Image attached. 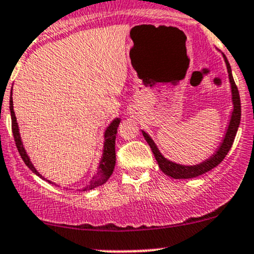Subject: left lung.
Listing matches in <instances>:
<instances>
[{"label": "left lung", "mask_w": 254, "mask_h": 254, "mask_svg": "<svg viewBox=\"0 0 254 254\" xmlns=\"http://www.w3.org/2000/svg\"><path fill=\"white\" fill-rule=\"evenodd\" d=\"M223 59H224L225 66H227V71H228V77H229L233 111H231L230 113L229 123H228V127L227 129H225L224 136H223L222 141L219 142L217 149L214 150L210 157L205 159V160H202L201 163L195 164V165H182V164L175 163V161L170 160V159L164 157V155L161 154L160 150H159L157 144H155V142L153 141V138L150 137L146 131L142 130V135H143L144 140L147 141V143L149 144L150 149H152L153 154H154L155 160H157L159 168H160L161 171H163L166 176L175 178V180H187V178H194V177L200 176V175H204L206 172L210 171V170L216 168L218 164H221L223 159L225 158V155H227L228 152H229L231 146H233L234 138H235L236 132H238V129H239V125H240L241 104H240V95H239V90L238 88H236L235 82H234L233 73H231V67L229 63H228V59L225 58V55H223Z\"/></svg>", "instance_id": "8db88e82"}]
</instances>
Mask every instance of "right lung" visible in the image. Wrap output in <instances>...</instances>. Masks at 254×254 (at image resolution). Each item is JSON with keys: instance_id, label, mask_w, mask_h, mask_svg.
Segmentation results:
<instances>
[{"instance_id": "add662e5", "label": "right lung", "mask_w": 254, "mask_h": 254, "mask_svg": "<svg viewBox=\"0 0 254 254\" xmlns=\"http://www.w3.org/2000/svg\"><path fill=\"white\" fill-rule=\"evenodd\" d=\"M10 93H12V91H10ZM9 110H10V117H12V131H13L14 140H15L16 148H18L19 153H20L24 163L26 164L27 168L31 170L33 174L37 175V176L41 177L42 180L47 181V182L50 183V185H55L54 182H52V181L47 180L46 177L42 176L40 172L36 170L35 166H33L31 159H30L29 155H27L26 149H25L23 144V141H21L20 132H19V125H18V122H16L15 113H14L12 95H10V99H9ZM119 123H121V118H114L113 121L110 123V125L106 127L104 132V149H102V155L99 161V166H97L96 174L95 176L93 177V180L90 181V183L86 185L84 188H83V190H91V189L96 188V187L102 186L104 183L107 182L108 178H110L111 175L113 174L114 166H116V136H117V131H118Z\"/></svg>"}]
</instances>
